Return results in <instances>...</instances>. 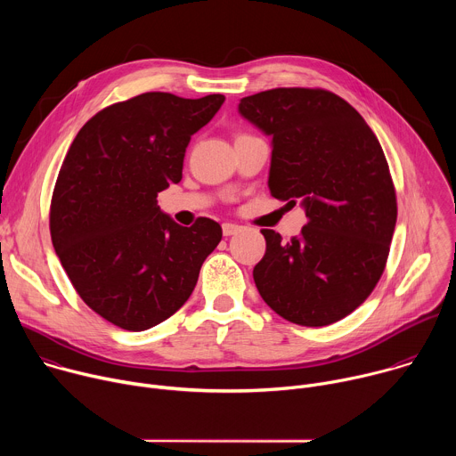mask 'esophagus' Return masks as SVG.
I'll return each mask as SVG.
<instances>
[{
	"instance_id": "esophagus-1",
	"label": "esophagus",
	"mask_w": 456,
	"mask_h": 456,
	"mask_svg": "<svg viewBox=\"0 0 456 456\" xmlns=\"http://www.w3.org/2000/svg\"><path fill=\"white\" fill-rule=\"evenodd\" d=\"M222 231H224V236H232V234H238L241 231V225H236V224H224L222 225Z\"/></svg>"
}]
</instances>
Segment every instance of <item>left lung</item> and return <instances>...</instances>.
Segmentation results:
<instances>
[{
    "mask_svg": "<svg viewBox=\"0 0 456 456\" xmlns=\"http://www.w3.org/2000/svg\"><path fill=\"white\" fill-rule=\"evenodd\" d=\"M238 111L271 137V194L299 200L308 218L289 241L262 231L257 292L283 319L327 327L371 294L386 265L397 199L382 148L364 118L327 90L259 92Z\"/></svg>",
    "mask_w": 456,
    "mask_h": 456,
    "instance_id": "1",
    "label": "left lung"
}]
</instances>
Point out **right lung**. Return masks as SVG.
I'll use <instances>...</instances> for the list:
<instances>
[{"label": "right lung", "mask_w": 456, "mask_h": 456, "mask_svg": "<svg viewBox=\"0 0 456 456\" xmlns=\"http://www.w3.org/2000/svg\"><path fill=\"white\" fill-rule=\"evenodd\" d=\"M225 97L150 92L92 117L61 166L50 234L81 299L115 327L148 330L191 296L222 227L166 215L157 194L182 180L191 137Z\"/></svg>", "instance_id": "1"}]
</instances>
